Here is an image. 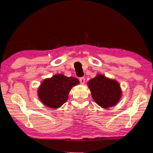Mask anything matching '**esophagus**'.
<instances>
[{
	"instance_id": "esophagus-1",
	"label": "esophagus",
	"mask_w": 153,
	"mask_h": 153,
	"mask_svg": "<svg viewBox=\"0 0 153 153\" xmlns=\"http://www.w3.org/2000/svg\"><path fill=\"white\" fill-rule=\"evenodd\" d=\"M79 79V82H80V83L82 84H84V83H85V78L84 77H80V78Z\"/></svg>"
}]
</instances>
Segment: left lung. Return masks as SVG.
I'll return each instance as SVG.
<instances>
[{"instance_id":"obj_1","label":"left lung","mask_w":153,"mask_h":153,"mask_svg":"<svg viewBox=\"0 0 153 153\" xmlns=\"http://www.w3.org/2000/svg\"><path fill=\"white\" fill-rule=\"evenodd\" d=\"M93 99L102 108H108L117 104L122 97L120 84L115 79L98 74L88 82Z\"/></svg>"}]
</instances>
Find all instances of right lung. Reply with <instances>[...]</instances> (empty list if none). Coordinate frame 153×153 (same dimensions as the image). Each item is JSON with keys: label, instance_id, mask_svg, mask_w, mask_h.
I'll return each mask as SVG.
<instances>
[{"label": "right lung", "instance_id": "right-lung-1", "mask_svg": "<svg viewBox=\"0 0 153 153\" xmlns=\"http://www.w3.org/2000/svg\"><path fill=\"white\" fill-rule=\"evenodd\" d=\"M79 83L74 77L57 74L44 79L38 90V95L43 104L49 108H58L67 101L69 93L74 86Z\"/></svg>", "mask_w": 153, "mask_h": 153}]
</instances>
